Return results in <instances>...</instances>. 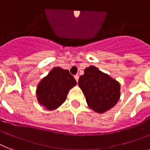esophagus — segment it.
<instances>
[{
  "instance_id": "1",
  "label": "esophagus",
  "mask_w": 150,
  "mask_h": 150,
  "mask_svg": "<svg viewBox=\"0 0 150 150\" xmlns=\"http://www.w3.org/2000/svg\"><path fill=\"white\" fill-rule=\"evenodd\" d=\"M79 75H75V80H76V81H77V82H78V81H79Z\"/></svg>"
}]
</instances>
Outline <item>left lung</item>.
<instances>
[{
  "mask_svg": "<svg viewBox=\"0 0 150 150\" xmlns=\"http://www.w3.org/2000/svg\"><path fill=\"white\" fill-rule=\"evenodd\" d=\"M79 86L90 109L103 113L112 109L120 97V85L109 75L89 66L79 79Z\"/></svg>",
  "mask_w": 150,
  "mask_h": 150,
  "instance_id": "left-lung-1",
  "label": "left lung"
}]
</instances>
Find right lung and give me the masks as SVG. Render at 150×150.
<instances>
[{"label":"right lung","mask_w":150,"mask_h":150,"mask_svg":"<svg viewBox=\"0 0 150 150\" xmlns=\"http://www.w3.org/2000/svg\"><path fill=\"white\" fill-rule=\"evenodd\" d=\"M77 84L69 70L55 67L43 78L37 87L38 103L48 110H54L66 99L70 88Z\"/></svg>","instance_id":"right-lung-1"}]
</instances>
